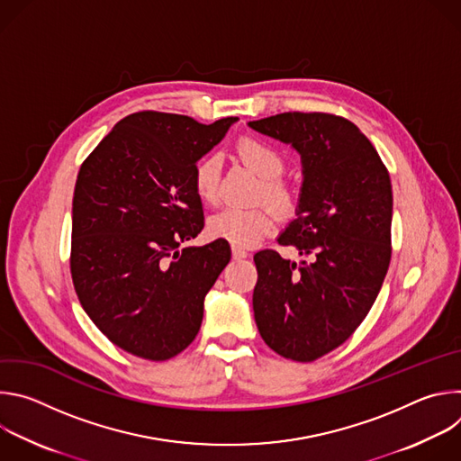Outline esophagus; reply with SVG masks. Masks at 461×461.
<instances>
[{"label": "esophagus", "mask_w": 461, "mask_h": 461, "mask_svg": "<svg viewBox=\"0 0 461 461\" xmlns=\"http://www.w3.org/2000/svg\"><path fill=\"white\" fill-rule=\"evenodd\" d=\"M231 255H233V258H244L248 255V251L239 246H231Z\"/></svg>", "instance_id": "34e87169"}]
</instances>
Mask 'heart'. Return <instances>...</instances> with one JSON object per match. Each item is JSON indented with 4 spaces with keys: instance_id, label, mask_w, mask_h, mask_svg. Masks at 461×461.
<instances>
[{
    "instance_id": "heart-1",
    "label": "heart",
    "mask_w": 461,
    "mask_h": 461,
    "mask_svg": "<svg viewBox=\"0 0 461 461\" xmlns=\"http://www.w3.org/2000/svg\"><path fill=\"white\" fill-rule=\"evenodd\" d=\"M239 157L262 180V194L277 212L290 208L292 196L288 187L279 180L286 169L283 155L270 144L244 139L237 146ZM222 160L219 155H210L194 167V189L203 201L215 204L219 201V182ZM274 230V217L267 210H240L224 208L210 217L208 231L212 237L228 240L239 248H249Z\"/></svg>"
}]
</instances>
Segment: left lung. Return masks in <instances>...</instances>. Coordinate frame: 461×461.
Segmentation results:
<instances>
[{
	"instance_id": "obj_1",
	"label": "left lung",
	"mask_w": 461,
	"mask_h": 461,
	"mask_svg": "<svg viewBox=\"0 0 461 461\" xmlns=\"http://www.w3.org/2000/svg\"><path fill=\"white\" fill-rule=\"evenodd\" d=\"M301 155L295 219L274 249L253 255V313L260 338L279 356L310 363L343 345L370 312L390 265L392 185L370 140L350 120L283 113L248 122Z\"/></svg>"
}]
</instances>
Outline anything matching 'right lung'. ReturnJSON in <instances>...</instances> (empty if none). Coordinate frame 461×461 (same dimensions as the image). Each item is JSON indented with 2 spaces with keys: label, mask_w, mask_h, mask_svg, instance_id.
<instances>
[{
  "label": "right lung",
  "mask_w": 461,
  "mask_h": 461,
  "mask_svg": "<svg viewBox=\"0 0 461 461\" xmlns=\"http://www.w3.org/2000/svg\"><path fill=\"white\" fill-rule=\"evenodd\" d=\"M239 118L210 125L142 111L120 120L82 164L73 196L71 276L98 330L166 361L201 330L204 297L231 258L228 240L180 244L204 228L194 167Z\"/></svg>",
  "instance_id": "add662e5"
}]
</instances>
